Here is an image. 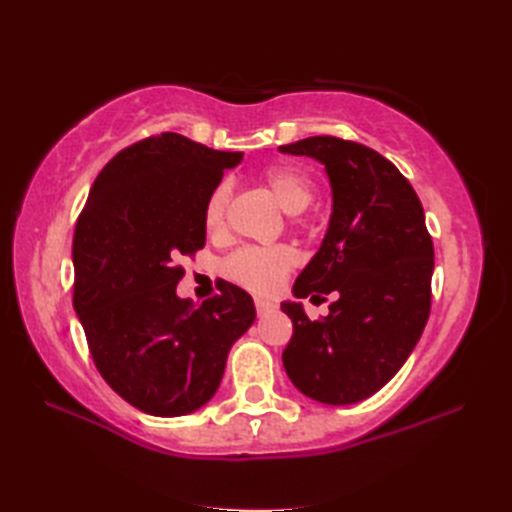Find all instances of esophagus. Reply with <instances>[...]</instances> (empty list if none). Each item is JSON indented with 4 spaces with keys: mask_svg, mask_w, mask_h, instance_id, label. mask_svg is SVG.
<instances>
[{
    "mask_svg": "<svg viewBox=\"0 0 512 512\" xmlns=\"http://www.w3.org/2000/svg\"><path fill=\"white\" fill-rule=\"evenodd\" d=\"M255 310H257V314H259V317H264V314H268V312H273V310H275V306H273V303H268V301H264V299H255Z\"/></svg>",
    "mask_w": 512,
    "mask_h": 512,
    "instance_id": "esophagus-1",
    "label": "esophagus"
}]
</instances>
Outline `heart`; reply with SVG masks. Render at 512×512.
Returning <instances> with one entry per match:
<instances>
[{
	"instance_id": "1",
	"label": "heart",
	"mask_w": 512,
	"mask_h": 512,
	"mask_svg": "<svg viewBox=\"0 0 512 512\" xmlns=\"http://www.w3.org/2000/svg\"><path fill=\"white\" fill-rule=\"evenodd\" d=\"M262 180L277 204L290 215L306 211L314 198V182L303 169L277 165L266 169ZM228 195H231L228 184L220 182L204 204V224L211 233L224 226ZM292 266H295V255L286 246H244L226 259L224 273L248 290L273 292Z\"/></svg>"
}]
</instances>
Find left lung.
<instances>
[{
    "label": "left lung",
    "mask_w": 512,
    "mask_h": 512,
    "mask_svg": "<svg viewBox=\"0 0 512 512\" xmlns=\"http://www.w3.org/2000/svg\"><path fill=\"white\" fill-rule=\"evenodd\" d=\"M279 151L319 160L332 187L328 233L292 292L339 295L319 321L301 303H281L292 321L281 358L301 394L352 405L385 387L420 341L431 310V235L416 191L378 151L334 136Z\"/></svg>",
    "instance_id": "left-lung-1"
}]
</instances>
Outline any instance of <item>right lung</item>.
Instances as JSON below:
<instances>
[{
	"instance_id": "1",
	"label": "right lung",
	"mask_w": 512,
	"mask_h": 512,
	"mask_svg": "<svg viewBox=\"0 0 512 512\" xmlns=\"http://www.w3.org/2000/svg\"><path fill=\"white\" fill-rule=\"evenodd\" d=\"M242 156L173 132L138 140L96 176L76 220L72 301L94 365L149 416L206 405L255 321L253 299L228 281L202 306L176 295V259L204 246V204Z\"/></svg>"
}]
</instances>
